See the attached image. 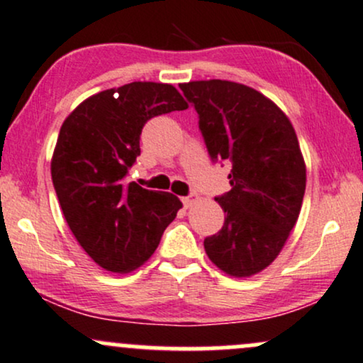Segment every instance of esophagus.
I'll list each match as a JSON object with an SVG mask.
<instances>
[{
  "label": "esophagus",
  "instance_id": "esophagus-1",
  "mask_svg": "<svg viewBox=\"0 0 363 363\" xmlns=\"http://www.w3.org/2000/svg\"><path fill=\"white\" fill-rule=\"evenodd\" d=\"M195 199H196V195L191 194V195H189V196H183L182 202H183V205H185L186 208H189V207H191V203L195 202Z\"/></svg>",
  "mask_w": 363,
  "mask_h": 363
}]
</instances>
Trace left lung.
Masks as SVG:
<instances>
[{
    "instance_id": "left-lung-1",
    "label": "left lung",
    "mask_w": 363,
    "mask_h": 363,
    "mask_svg": "<svg viewBox=\"0 0 363 363\" xmlns=\"http://www.w3.org/2000/svg\"><path fill=\"white\" fill-rule=\"evenodd\" d=\"M212 161H229L232 189L216 200L222 229L203 247L218 269L247 277L277 257L298 220L306 167L293 124L261 92L229 80L180 84Z\"/></svg>"
}]
</instances>
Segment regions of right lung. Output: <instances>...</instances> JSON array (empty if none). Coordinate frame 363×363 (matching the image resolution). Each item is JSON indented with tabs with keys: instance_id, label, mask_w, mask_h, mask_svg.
Returning <instances> with one entry per match:
<instances>
[{
	"instance_id": "obj_1",
	"label": "right lung",
	"mask_w": 363,
	"mask_h": 363,
	"mask_svg": "<svg viewBox=\"0 0 363 363\" xmlns=\"http://www.w3.org/2000/svg\"><path fill=\"white\" fill-rule=\"evenodd\" d=\"M186 107L169 84L131 82L89 97L62 124L53 189L77 242L107 271L129 272L147 261L182 208L174 195L126 177L141 155L143 126Z\"/></svg>"
}]
</instances>
